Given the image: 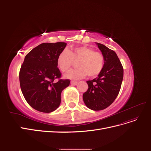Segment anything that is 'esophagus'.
Returning a JSON list of instances; mask_svg holds the SVG:
<instances>
[{"label": "esophagus", "instance_id": "1", "mask_svg": "<svg viewBox=\"0 0 151 151\" xmlns=\"http://www.w3.org/2000/svg\"><path fill=\"white\" fill-rule=\"evenodd\" d=\"M70 83L72 85H76L77 84V81H71Z\"/></svg>", "mask_w": 151, "mask_h": 151}]
</instances>
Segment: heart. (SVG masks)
Here are the masks:
<instances>
[{
	"label": "heart",
	"mask_w": 151,
	"mask_h": 151,
	"mask_svg": "<svg viewBox=\"0 0 151 151\" xmlns=\"http://www.w3.org/2000/svg\"><path fill=\"white\" fill-rule=\"evenodd\" d=\"M78 68L68 71L67 78L80 79L88 75L89 77L98 76L104 67L103 54L88 47L81 46L63 50L57 57V65L62 72H66L72 67L74 61H78Z\"/></svg>",
	"instance_id": "obj_1"
}]
</instances>
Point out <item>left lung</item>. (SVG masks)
Masks as SVG:
<instances>
[{
  "label": "left lung",
  "mask_w": 151,
  "mask_h": 151,
  "mask_svg": "<svg viewBox=\"0 0 151 151\" xmlns=\"http://www.w3.org/2000/svg\"><path fill=\"white\" fill-rule=\"evenodd\" d=\"M96 44L104 57V67L98 77L87 81L88 89L83 98L89 109L99 111L108 108L116 98L123 81V68L113 50Z\"/></svg>",
  "instance_id": "left-lung-1"
}]
</instances>
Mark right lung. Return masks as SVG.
Listing matches in <instances>:
<instances>
[{"label": "right lung", "mask_w": 151, "mask_h": 151, "mask_svg": "<svg viewBox=\"0 0 151 151\" xmlns=\"http://www.w3.org/2000/svg\"><path fill=\"white\" fill-rule=\"evenodd\" d=\"M67 45L64 42L44 43L26 55L19 71L21 89L30 106L36 110L50 113L61 102V93L70 84L61 79L57 57Z\"/></svg>", "instance_id": "obj_1"}]
</instances>
